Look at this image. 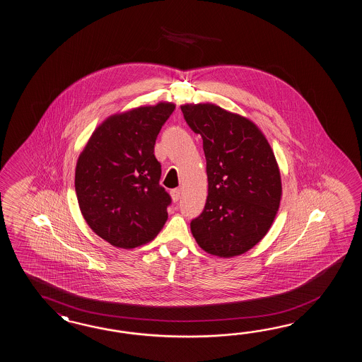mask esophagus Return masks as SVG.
Listing matches in <instances>:
<instances>
[{"label": "esophagus", "mask_w": 362, "mask_h": 362, "mask_svg": "<svg viewBox=\"0 0 362 362\" xmlns=\"http://www.w3.org/2000/svg\"><path fill=\"white\" fill-rule=\"evenodd\" d=\"M180 196H182V189L180 188H175V189L171 191V197H173V200L175 201V202L180 200Z\"/></svg>", "instance_id": "34e87169"}]
</instances>
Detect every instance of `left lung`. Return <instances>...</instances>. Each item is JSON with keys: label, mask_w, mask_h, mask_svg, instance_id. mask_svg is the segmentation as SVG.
<instances>
[{"label": "left lung", "mask_w": 362, "mask_h": 362, "mask_svg": "<svg viewBox=\"0 0 362 362\" xmlns=\"http://www.w3.org/2000/svg\"><path fill=\"white\" fill-rule=\"evenodd\" d=\"M202 137L208 199L191 222L202 250L233 257L253 248L272 227L281 197V173L272 146L250 119L214 104L180 106Z\"/></svg>", "instance_id": "left-lung-1"}]
</instances>
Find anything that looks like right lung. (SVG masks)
Returning <instances> with one entry per match:
<instances>
[{
	"mask_svg": "<svg viewBox=\"0 0 362 362\" xmlns=\"http://www.w3.org/2000/svg\"><path fill=\"white\" fill-rule=\"evenodd\" d=\"M175 105L160 103L115 114L81 153L75 191L89 227L117 248L153 240L168 221L171 197L160 185L154 144Z\"/></svg>",
	"mask_w": 362,
	"mask_h": 362,
	"instance_id": "obj_1",
	"label": "right lung"
}]
</instances>
